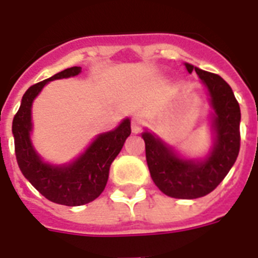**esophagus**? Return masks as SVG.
<instances>
[{
  "instance_id": "34e87169",
  "label": "esophagus",
  "mask_w": 258,
  "mask_h": 258,
  "mask_svg": "<svg viewBox=\"0 0 258 258\" xmlns=\"http://www.w3.org/2000/svg\"><path fill=\"white\" fill-rule=\"evenodd\" d=\"M143 124H144V120L142 118H134L131 120V130H133L134 134H139L143 128Z\"/></svg>"
}]
</instances>
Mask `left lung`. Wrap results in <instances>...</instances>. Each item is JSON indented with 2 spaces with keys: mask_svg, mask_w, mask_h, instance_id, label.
Instances as JSON below:
<instances>
[{
  "mask_svg": "<svg viewBox=\"0 0 258 258\" xmlns=\"http://www.w3.org/2000/svg\"><path fill=\"white\" fill-rule=\"evenodd\" d=\"M189 73L196 71L209 90L215 110L216 143L204 162L195 163L177 158L159 139L144 133L146 159L151 177L167 196L198 199L211 194L227 176L240 151V106L231 86L220 75L185 63Z\"/></svg>",
  "mask_w": 258,
  "mask_h": 258,
  "instance_id": "8db88e82",
  "label": "left lung"
}]
</instances>
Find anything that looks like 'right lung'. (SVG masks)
<instances>
[{
  "label": "right lung",
  "instance_id": "1",
  "mask_svg": "<svg viewBox=\"0 0 258 258\" xmlns=\"http://www.w3.org/2000/svg\"><path fill=\"white\" fill-rule=\"evenodd\" d=\"M81 73V68L66 69L51 78L30 86L22 96L20 110L13 119V135L16 158L21 172L31 185L50 202L77 207L95 200L103 192L108 180L111 163L118 156L125 139L131 134L128 119L118 128L102 134L85 154L66 167L46 164L31 147V103L42 87L50 81L69 78Z\"/></svg>",
  "mask_w": 258,
  "mask_h": 258
}]
</instances>
